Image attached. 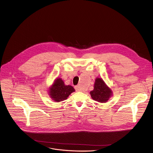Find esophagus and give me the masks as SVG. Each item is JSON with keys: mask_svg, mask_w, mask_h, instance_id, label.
<instances>
[{"mask_svg": "<svg viewBox=\"0 0 153 153\" xmlns=\"http://www.w3.org/2000/svg\"><path fill=\"white\" fill-rule=\"evenodd\" d=\"M75 89H76V91H82V89L80 85H76Z\"/></svg>", "mask_w": 153, "mask_h": 153, "instance_id": "obj_1", "label": "esophagus"}]
</instances>
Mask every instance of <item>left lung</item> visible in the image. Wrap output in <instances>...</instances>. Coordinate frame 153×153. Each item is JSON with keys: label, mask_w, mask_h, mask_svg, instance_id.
Here are the masks:
<instances>
[{"label": "left lung", "mask_w": 153, "mask_h": 153, "mask_svg": "<svg viewBox=\"0 0 153 153\" xmlns=\"http://www.w3.org/2000/svg\"><path fill=\"white\" fill-rule=\"evenodd\" d=\"M91 98L99 102H105L113 96L111 89L107 86L104 80L97 77L95 80L94 89L90 92Z\"/></svg>", "instance_id": "left-lung-1"}]
</instances>
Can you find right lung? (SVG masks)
Returning a JSON list of instances; mask_svg holds the SVG:
<instances>
[{"label": "right lung", "mask_w": 153, "mask_h": 153, "mask_svg": "<svg viewBox=\"0 0 153 153\" xmlns=\"http://www.w3.org/2000/svg\"><path fill=\"white\" fill-rule=\"evenodd\" d=\"M75 91L73 87L65 85L61 78H57L49 88V94L51 99L56 102H62L68 99V96Z\"/></svg>", "instance_id": "right-lung-1"}]
</instances>
